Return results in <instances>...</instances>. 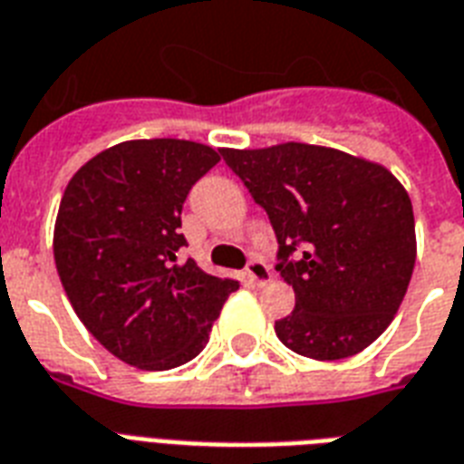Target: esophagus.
Segmentation results:
<instances>
[{
	"instance_id": "34e87169",
	"label": "esophagus",
	"mask_w": 464,
	"mask_h": 464,
	"mask_svg": "<svg viewBox=\"0 0 464 464\" xmlns=\"http://www.w3.org/2000/svg\"><path fill=\"white\" fill-rule=\"evenodd\" d=\"M246 273H249V281L256 285V288H264V285H268L271 283V268L266 264H261V261H251L249 268H246Z\"/></svg>"
}]
</instances>
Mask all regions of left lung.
Returning <instances> with one entry per match:
<instances>
[{
    "mask_svg": "<svg viewBox=\"0 0 464 464\" xmlns=\"http://www.w3.org/2000/svg\"><path fill=\"white\" fill-rule=\"evenodd\" d=\"M278 237V271L295 310L278 339L314 361L361 353L400 310L416 261L414 210L378 161L334 147L281 142L220 150ZM297 243L304 256L288 262Z\"/></svg>",
    "mask_w": 464,
    "mask_h": 464,
    "instance_id": "left-lung-1",
    "label": "left lung"
}]
</instances>
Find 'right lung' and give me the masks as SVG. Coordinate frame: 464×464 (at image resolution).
Returning <instances> with one entry per match:
<instances>
[{"label": "right lung", "mask_w": 464, "mask_h": 464, "mask_svg": "<svg viewBox=\"0 0 464 464\" xmlns=\"http://www.w3.org/2000/svg\"><path fill=\"white\" fill-rule=\"evenodd\" d=\"M218 161V150L193 140H125L64 188L53 232L57 276L89 334L132 368L196 358L239 288L193 258L179 261L183 200Z\"/></svg>", "instance_id": "add662e5"}]
</instances>
